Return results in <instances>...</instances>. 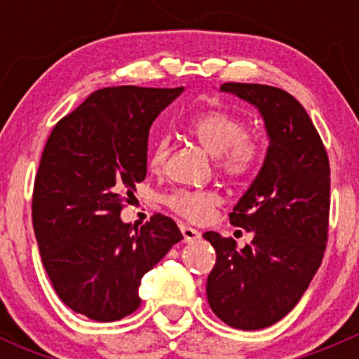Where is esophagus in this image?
<instances>
[{"instance_id": "obj_1", "label": "esophagus", "mask_w": 359, "mask_h": 359, "mask_svg": "<svg viewBox=\"0 0 359 359\" xmlns=\"http://www.w3.org/2000/svg\"><path fill=\"white\" fill-rule=\"evenodd\" d=\"M180 231H182V234H184V241H187V243H191V241H196V240H200V231H196L194 229V227H191V226H180Z\"/></svg>"}]
</instances>
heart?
<instances>
[{
	"instance_id": "obj_1",
	"label": "heart",
	"mask_w": 359,
	"mask_h": 359,
	"mask_svg": "<svg viewBox=\"0 0 359 359\" xmlns=\"http://www.w3.org/2000/svg\"><path fill=\"white\" fill-rule=\"evenodd\" d=\"M186 130L217 159V166L229 177H247L259 166L262 147L248 133L243 118L233 112L212 109L191 116ZM170 153V139L158 137L149 151V166L159 170L166 163ZM165 203L180 217L200 222L222 203V196L215 189H177Z\"/></svg>"
}]
</instances>
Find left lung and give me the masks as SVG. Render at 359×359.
<instances>
[{
  "mask_svg": "<svg viewBox=\"0 0 359 359\" xmlns=\"http://www.w3.org/2000/svg\"><path fill=\"white\" fill-rule=\"evenodd\" d=\"M255 106L269 147L259 175L229 213L253 233L238 250L233 238L203 234L217 260L206 280L213 313L240 330H259L297 306L323 259L330 215V163L318 130L299 100L276 86L224 83Z\"/></svg>",
  "mask_w": 359,
  "mask_h": 359,
  "instance_id": "1",
  "label": "left lung"
}]
</instances>
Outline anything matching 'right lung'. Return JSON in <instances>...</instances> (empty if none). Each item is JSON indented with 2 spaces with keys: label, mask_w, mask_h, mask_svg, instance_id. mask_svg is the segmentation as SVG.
I'll list each match as a JSON object with an SVG mask.
<instances>
[{
  "label": "right lung",
  "mask_w": 359,
  "mask_h": 359,
  "mask_svg": "<svg viewBox=\"0 0 359 359\" xmlns=\"http://www.w3.org/2000/svg\"><path fill=\"white\" fill-rule=\"evenodd\" d=\"M179 88L93 92L50 133L32 193V226L46 274L67 307L116 321L140 306V280L182 240L170 217L135 227L119 217L147 173V139Z\"/></svg>",
  "instance_id": "obj_1"
}]
</instances>
